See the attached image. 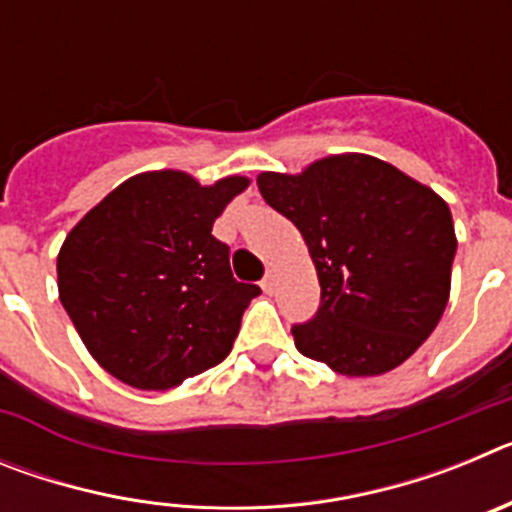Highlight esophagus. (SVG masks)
Returning <instances> with one entry per match:
<instances>
[{
  "instance_id": "esophagus-1",
  "label": "esophagus",
  "mask_w": 512,
  "mask_h": 512,
  "mask_svg": "<svg viewBox=\"0 0 512 512\" xmlns=\"http://www.w3.org/2000/svg\"><path fill=\"white\" fill-rule=\"evenodd\" d=\"M261 289H264L266 295H271V292L277 289V277H274V271H266V277L261 279Z\"/></svg>"
}]
</instances>
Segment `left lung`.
<instances>
[{
  "label": "left lung",
  "instance_id": "left-lung-1",
  "mask_svg": "<svg viewBox=\"0 0 512 512\" xmlns=\"http://www.w3.org/2000/svg\"><path fill=\"white\" fill-rule=\"evenodd\" d=\"M266 205L297 225L320 279V307L292 325L302 356L346 377L400 366L431 336L456 253L449 205L379 158L348 153L302 174H261Z\"/></svg>",
  "mask_w": 512,
  "mask_h": 512
}]
</instances>
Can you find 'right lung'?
<instances>
[{"instance_id": "add662e5", "label": "right lung", "mask_w": 512, "mask_h": 512, "mask_svg": "<svg viewBox=\"0 0 512 512\" xmlns=\"http://www.w3.org/2000/svg\"><path fill=\"white\" fill-rule=\"evenodd\" d=\"M246 187L243 176L200 187L182 171L140 174L66 235L61 305L112 377L169 390L230 354L261 289L233 277L230 248L212 223Z\"/></svg>"}]
</instances>
